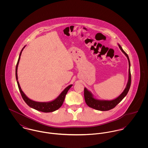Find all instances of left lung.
Returning <instances> with one entry per match:
<instances>
[{
    "label": "left lung",
    "mask_w": 148,
    "mask_h": 148,
    "mask_svg": "<svg viewBox=\"0 0 148 148\" xmlns=\"http://www.w3.org/2000/svg\"><path fill=\"white\" fill-rule=\"evenodd\" d=\"M118 45L121 49V51L124 53L127 56L128 63H129V74H128V80L127 83L126 87L122 93L118 96L117 98L111 100H99L94 97L93 94L89 91L86 88H84V99L85 101L87 106L89 107L93 108L95 109L101 110V111H106L109 110L117 106L121 100L126 96V95L129 90L130 84H131V74H130V63L129 58L127 53L123 49L121 45L118 44Z\"/></svg>",
    "instance_id": "1"
}]
</instances>
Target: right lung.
Here are the masks:
<instances>
[{"label":"right lung","mask_w":148,"mask_h":148,"mask_svg":"<svg viewBox=\"0 0 148 148\" xmlns=\"http://www.w3.org/2000/svg\"><path fill=\"white\" fill-rule=\"evenodd\" d=\"M25 47V46H24L23 48V49H21V52L20 53L19 57V59H18V63H17L16 66V71H15L16 72V73H15V74H16V81H17V83H18L19 91L21 93L22 98L24 100V101L25 102V103L29 107H31V108H32L34 109H36L38 111H40V112H45V113L54 112V111L58 110V109H59L62 106V104H63L65 97L68 90L72 86V84L69 85L67 87H66L56 99H55V100H53L52 101H48V102H38V101H34V100H31L30 99H29L24 94V93L23 92V90H21L19 83L18 80V73H17V72H18V65H19V61H20L21 52H22V51H23V49Z\"/></svg>","instance_id":"add662e5"}]
</instances>
